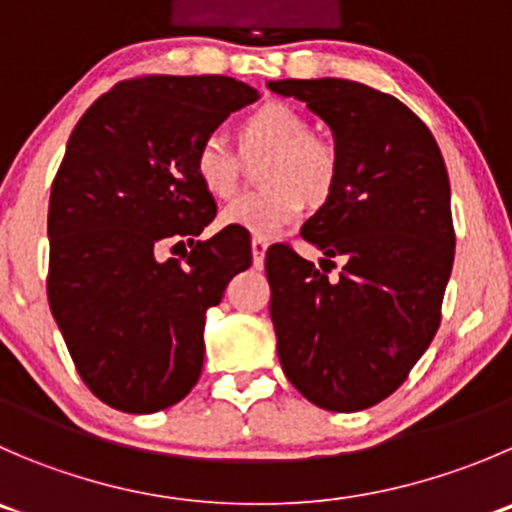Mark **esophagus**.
I'll return each instance as SVG.
<instances>
[{
  "label": "esophagus",
  "mask_w": 512,
  "mask_h": 512,
  "mask_svg": "<svg viewBox=\"0 0 512 512\" xmlns=\"http://www.w3.org/2000/svg\"><path fill=\"white\" fill-rule=\"evenodd\" d=\"M267 247H270V242H267L265 237H252V257H255V262L265 260Z\"/></svg>",
  "instance_id": "esophagus-1"
}]
</instances>
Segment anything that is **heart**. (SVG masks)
<instances>
[{
    "mask_svg": "<svg viewBox=\"0 0 512 512\" xmlns=\"http://www.w3.org/2000/svg\"><path fill=\"white\" fill-rule=\"evenodd\" d=\"M240 152H270L260 172L267 190L242 195L222 212V225L255 237H272L297 220L305 202L320 207L337 185V150L312 135L305 114L282 102L257 107L240 122ZM242 162L220 137H205L192 157V172L202 190L215 200H230L240 185Z\"/></svg>",
    "mask_w": 512,
    "mask_h": 512,
    "instance_id": "obj_1",
    "label": "heart"
}]
</instances>
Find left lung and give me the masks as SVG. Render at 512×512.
I'll return each instance as SVG.
<instances>
[{"label":"left lung","mask_w":512,"mask_h":512,"mask_svg":"<svg viewBox=\"0 0 512 512\" xmlns=\"http://www.w3.org/2000/svg\"><path fill=\"white\" fill-rule=\"evenodd\" d=\"M330 124L337 185L305 222L320 270L290 245L265 257L287 380L317 408L355 413L393 395L443 317L455 257L450 180L423 119L350 79L267 82ZM345 256L341 277L326 272Z\"/></svg>","instance_id":"1"}]
</instances>
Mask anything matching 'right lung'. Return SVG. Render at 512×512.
I'll use <instances>...</instances> for the list:
<instances>
[{
    "instance_id": "add662e5",
    "label": "right lung",
    "mask_w": 512,
    "mask_h": 512,
    "mask_svg": "<svg viewBox=\"0 0 512 512\" xmlns=\"http://www.w3.org/2000/svg\"><path fill=\"white\" fill-rule=\"evenodd\" d=\"M232 77L147 74L97 99L67 142L49 195L47 297L74 367L122 413H157L200 380L205 312L252 262L192 172L200 142L255 102ZM191 247L162 261L165 246Z\"/></svg>"
}]
</instances>
